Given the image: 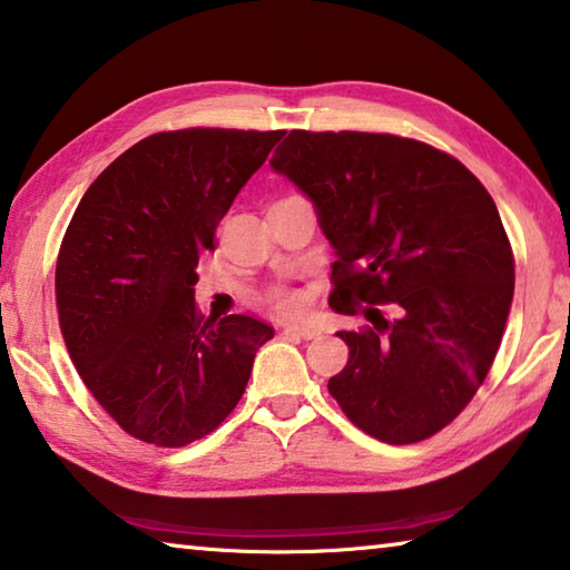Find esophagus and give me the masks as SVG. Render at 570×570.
Masks as SVG:
<instances>
[{
	"label": "esophagus",
	"instance_id": "esophagus-1",
	"mask_svg": "<svg viewBox=\"0 0 570 570\" xmlns=\"http://www.w3.org/2000/svg\"><path fill=\"white\" fill-rule=\"evenodd\" d=\"M284 334L298 336V340H314V336H320V330H316V326H306V324H292V326H284Z\"/></svg>",
	"mask_w": 570,
	"mask_h": 570
}]
</instances>
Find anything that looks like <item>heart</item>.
Masks as SVG:
<instances>
[{
  "instance_id": "1",
  "label": "heart",
  "mask_w": 570,
  "mask_h": 570,
  "mask_svg": "<svg viewBox=\"0 0 570 570\" xmlns=\"http://www.w3.org/2000/svg\"><path fill=\"white\" fill-rule=\"evenodd\" d=\"M272 302L282 314H298L304 308V296L292 288H276L272 294Z\"/></svg>"
}]
</instances>
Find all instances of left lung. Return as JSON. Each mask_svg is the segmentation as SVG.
Instances as JSON below:
<instances>
[{"instance_id": "obj_1", "label": "left lung", "mask_w": 570, "mask_h": 570, "mask_svg": "<svg viewBox=\"0 0 570 570\" xmlns=\"http://www.w3.org/2000/svg\"><path fill=\"white\" fill-rule=\"evenodd\" d=\"M272 168L312 200L334 248L332 308L370 322L336 332L350 362L332 397L390 445L435 435L485 380L513 304L495 200L460 160L397 135L292 130Z\"/></svg>"}]
</instances>
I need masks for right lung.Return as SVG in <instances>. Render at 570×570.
<instances>
[{
    "label": "right lung",
    "mask_w": 570,
    "mask_h": 570,
    "mask_svg": "<svg viewBox=\"0 0 570 570\" xmlns=\"http://www.w3.org/2000/svg\"><path fill=\"white\" fill-rule=\"evenodd\" d=\"M284 130L188 128L135 142L77 206L57 256L67 352L100 407L135 440L183 448L244 394L274 330L198 312V256Z\"/></svg>",
    "instance_id": "add662e5"
}]
</instances>
